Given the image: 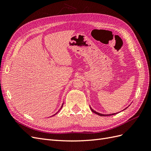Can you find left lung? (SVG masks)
Returning <instances> with one entry per match:
<instances>
[{
  "label": "left lung",
  "instance_id": "obj_1",
  "mask_svg": "<svg viewBox=\"0 0 151 151\" xmlns=\"http://www.w3.org/2000/svg\"><path fill=\"white\" fill-rule=\"evenodd\" d=\"M127 108H126V109H124V110H126ZM90 109H91V111H92V112L93 113H94V114H97V115H99V116H110V115H115V114H118V113H119V112H118V113H115V114H100V113H98V112H97V111H94L93 109H92V108L90 106Z\"/></svg>",
  "mask_w": 151,
  "mask_h": 151
}]
</instances>
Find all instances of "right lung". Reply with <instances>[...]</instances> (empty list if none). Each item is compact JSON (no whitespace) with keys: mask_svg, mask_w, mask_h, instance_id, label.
<instances>
[{"mask_svg":"<svg viewBox=\"0 0 151 151\" xmlns=\"http://www.w3.org/2000/svg\"><path fill=\"white\" fill-rule=\"evenodd\" d=\"M63 105H62V106H61V108H60V109H62V107H63ZM59 111H57V112H59ZM57 112L56 114H57ZM55 114H54V115H55Z\"/></svg>","mask_w":151,"mask_h":151,"instance_id":"add662e5","label":"right lung"}]
</instances>
